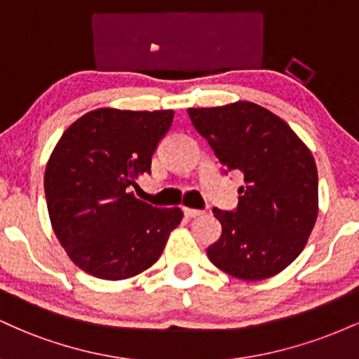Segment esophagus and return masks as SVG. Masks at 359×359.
Instances as JSON below:
<instances>
[{"instance_id":"34e87169","label":"esophagus","mask_w":359,"mask_h":359,"mask_svg":"<svg viewBox=\"0 0 359 359\" xmlns=\"http://www.w3.org/2000/svg\"><path fill=\"white\" fill-rule=\"evenodd\" d=\"M184 214L185 217H199L203 216L204 211H199V209H192V208H184Z\"/></svg>"}]
</instances>
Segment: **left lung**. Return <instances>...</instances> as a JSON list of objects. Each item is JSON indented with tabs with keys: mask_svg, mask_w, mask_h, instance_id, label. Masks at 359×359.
<instances>
[{
	"mask_svg": "<svg viewBox=\"0 0 359 359\" xmlns=\"http://www.w3.org/2000/svg\"><path fill=\"white\" fill-rule=\"evenodd\" d=\"M224 172H240L238 208L212 209L221 238L208 248L217 269L263 280L287 269L306 246L317 219V167L290 126L248 101L187 111Z\"/></svg>",
	"mask_w": 359,
	"mask_h": 359,
	"instance_id": "obj_1",
	"label": "left lung"
}]
</instances>
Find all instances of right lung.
<instances>
[{
	"label": "right lung",
	"instance_id": "1",
	"mask_svg": "<svg viewBox=\"0 0 359 359\" xmlns=\"http://www.w3.org/2000/svg\"><path fill=\"white\" fill-rule=\"evenodd\" d=\"M174 121V111L94 109L64 131L45 168L52 228L69 258L86 273L125 280L150 269L179 208H154L133 196L138 175Z\"/></svg>",
	"mask_w": 359,
	"mask_h": 359
}]
</instances>
